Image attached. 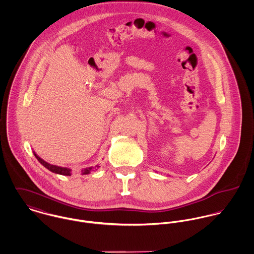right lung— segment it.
Masks as SVG:
<instances>
[{
  "instance_id": "add662e5",
  "label": "right lung",
  "mask_w": 254,
  "mask_h": 254,
  "mask_svg": "<svg viewBox=\"0 0 254 254\" xmlns=\"http://www.w3.org/2000/svg\"><path fill=\"white\" fill-rule=\"evenodd\" d=\"M34 155H35V157L37 158V160L45 167V168H47L48 169H50L51 171H53V172H55V173H58V174H62V175H71V169H67V168H61V167H57V166H55V165H51V164H49V163H47V162H45L42 158H40L35 152H34ZM96 168H99L98 166H96L95 167V169ZM92 170V168H88V169H85V170H83V174H87V173H89V171H91Z\"/></svg>"
}]
</instances>
